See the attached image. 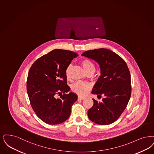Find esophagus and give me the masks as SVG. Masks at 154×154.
Returning <instances> with one entry per match:
<instances>
[{
	"mask_svg": "<svg viewBox=\"0 0 154 154\" xmlns=\"http://www.w3.org/2000/svg\"><path fill=\"white\" fill-rule=\"evenodd\" d=\"M84 99H85L84 97H81V96L78 97V100H84Z\"/></svg>",
	"mask_w": 154,
	"mask_h": 154,
	"instance_id": "34e87169",
	"label": "esophagus"
}]
</instances>
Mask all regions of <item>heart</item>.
Here are the masks:
<instances>
[{
  "label": "heart",
  "instance_id": "obj_1",
  "mask_svg": "<svg viewBox=\"0 0 154 154\" xmlns=\"http://www.w3.org/2000/svg\"><path fill=\"white\" fill-rule=\"evenodd\" d=\"M81 65L86 73H94L95 66L93 63L92 62L90 61L89 60L85 59L82 60L81 62ZM70 68H71V65H69L66 69V75L67 77L69 75V73ZM91 89V85L89 84L82 82H75L72 86V91L81 96L86 95Z\"/></svg>",
  "mask_w": 154,
  "mask_h": 154
}]
</instances>
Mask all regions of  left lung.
<instances>
[{"label": "left lung", "instance_id": "obj_1", "mask_svg": "<svg viewBox=\"0 0 154 154\" xmlns=\"http://www.w3.org/2000/svg\"><path fill=\"white\" fill-rule=\"evenodd\" d=\"M82 56L99 65L101 75L93 86L92 93L104 95L102 102L94 99L88 111L89 119L99 125H108L116 121L128 103L131 94L129 69L122 58L107 49L88 50Z\"/></svg>", "mask_w": 154, "mask_h": 154}]
</instances>
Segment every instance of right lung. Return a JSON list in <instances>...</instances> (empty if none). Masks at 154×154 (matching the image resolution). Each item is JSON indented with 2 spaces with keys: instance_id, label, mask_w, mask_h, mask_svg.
<instances>
[{
  "instance_id": "right-lung-1",
  "label": "right lung",
  "mask_w": 154,
  "mask_h": 154,
  "mask_svg": "<svg viewBox=\"0 0 154 154\" xmlns=\"http://www.w3.org/2000/svg\"><path fill=\"white\" fill-rule=\"evenodd\" d=\"M77 54L71 51L55 49L34 62L29 70L27 91L31 106L37 116L48 124H58L66 121L71 107L78 96L68 93L66 69ZM63 93L60 98L57 94Z\"/></svg>"
}]
</instances>
